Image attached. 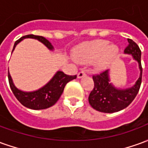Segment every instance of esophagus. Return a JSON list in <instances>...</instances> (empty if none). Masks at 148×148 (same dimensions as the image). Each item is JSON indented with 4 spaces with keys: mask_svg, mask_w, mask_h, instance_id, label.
<instances>
[{
    "mask_svg": "<svg viewBox=\"0 0 148 148\" xmlns=\"http://www.w3.org/2000/svg\"><path fill=\"white\" fill-rule=\"evenodd\" d=\"M86 72L84 71H81L78 72V74H77V77L78 78H81V77H84V76H86Z\"/></svg>",
    "mask_w": 148,
    "mask_h": 148,
    "instance_id": "1",
    "label": "esophagus"
}]
</instances>
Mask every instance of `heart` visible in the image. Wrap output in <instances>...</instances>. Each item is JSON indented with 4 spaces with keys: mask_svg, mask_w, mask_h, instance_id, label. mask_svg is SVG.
Instances as JSON below:
<instances>
[{
    "mask_svg": "<svg viewBox=\"0 0 148 148\" xmlns=\"http://www.w3.org/2000/svg\"><path fill=\"white\" fill-rule=\"evenodd\" d=\"M118 53L116 45H109L106 40H93L79 44L74 49L75 60L87 64L94 62L97 69H104L111 62Z\"/></svg>",
    "mask_w": 148,
    "mask_h": 148,
    "instance_id": "obj_1",
    "label": "heart"
}]
</instances>
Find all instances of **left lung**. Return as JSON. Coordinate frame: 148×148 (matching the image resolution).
<instances>
[{"instance_id":"1","label":"left lung","mask_w":148,"mask_h":148,"mask_svg":"<svg viewBox=\"0 0 148 148\" xmlns=\"http://www.w3.org/2000/svg\"><path fill=\"white\" fill-rule=\"evenodd\" d=\"M128 45L124 52L130 54L139 62L140 75L136 85L130 89L118 90L109 83V71H105L99 74H93L94 86L89 96V102L93 109L97 111L112 113L121 111L132 102L139 92L142 82V65L141 51L139 46L132 39H127Z\"/></svg>"}]
</instances>
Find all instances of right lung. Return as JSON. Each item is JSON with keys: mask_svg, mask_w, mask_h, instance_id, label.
Segmentation results:
<instances>
[{"mask_svg": "<svg viewBox=\"0 0 148 148\" xmlns=\"http://www.w3.org/2000/svg\"><path fill=\"white\" fill-rule=\"evenodd\" d=\"M25 38L36 39L42 42L50 50L53 49L51 43L44 37L35 36V35H27V36H22L21 39H19L15 42L12 51L14 50L15 47L17 45V43H19L22 39ZM8 77L10 88L15 97H16V99L23 106L28 109L39 110V109H47L54 106L55 103L58 101L59 97H61L66 83H68L70 81L75 79L77 77V75H67L62 71H58L54 77L45 86H43L36 91L29 92V93L23 92L21 90H18L17 88H16V86L12 83V80L8 71Z\"/></svg>", "mask_w": 148, "mask_h": 148, "instance_id": "right-lung-1", "label": "right lung"}]
</instances>
